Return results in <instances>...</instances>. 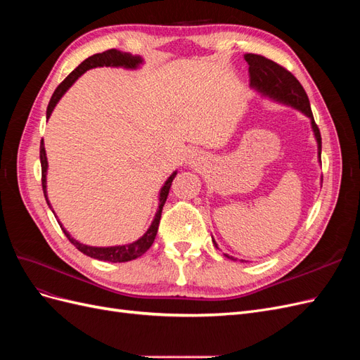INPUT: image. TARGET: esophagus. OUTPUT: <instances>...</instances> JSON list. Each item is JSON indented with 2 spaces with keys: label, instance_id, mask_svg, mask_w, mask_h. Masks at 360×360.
<instances>
[{
  "label": "esophagus",
  "instance_id": "esophagus-1",
  "mask_svg": "<svg viewBox=\"0 0 360 360\" xmlns=\"http://www.w3.org/2000/svg\"><path fill=\"white\" fill-rule=\"evenodd\" d=\"M198 156H200V155H195V153H193V155L191 156V162H193V163H195V162H200L201 158H198Z\"/></svg>",
  "mask_w": 360,
  "mask_h": 360
}]
</instances>
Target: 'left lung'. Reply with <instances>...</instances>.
Segmentation results:
<instances>
[{
	"label": "left lung",
	"instance_id": "8db88e82",
	"mask_svg": "<svg viewBox=\"0 0 360 360\" xmlns=\"http://www.w3.org/2000/svg\"><path fill=\"white\" fill-rule=\"evenodd\" d=\"M245 60L249 64V86L254 91H257L261 97L279 103L291 106L292 110L302 112L304 117L309 118L311 129L315 141H317V155H319V163L321 165V135L320 130L314 122V115L311 111V105L307 93H304L303 86L300 82L294 78V76L281 68L279 64L271 61L269 58H264L261 56H255V53H245ZM213 245L217 248V243L212 237ZM219 249V248H217ZM226 258L234 259L233 257L224 254ZM236 261V259H234Z\"/></svg>",
	"mask_w": 360,
	"mask_h": 360
}]
</instances>
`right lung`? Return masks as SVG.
Returning <instances> with one entry per match:
<instances>
[{
	"label": "right lung",
	"mask_w": 360,
	"mask_h": 360,
	"mask_svg": "<svg viewBox=\"0 0 360 360\" xmlns=\"http://www.w3.org/2000/svg\"><path fill=\"white\" fill-rule=\"evenodd\" d=\"M144 64V58L141 56H132L129 52H122L118 49H110L105 51L102 53H94V56L89 57L86 60H84L78 68H76L66 79H64L58 86L57 90L53 91L48 110H46V118L49 120L52 111L56 110L57 103L60 102L61 97L66 94V91L70 89V86L78 81V78L90 69H96V68H122L126 70H138L141 66ZM40 163H41V186H43V193H45L46 202L49 205V209L52 210V205L48 200V158H46V150H45V143H40ZM177 176V169L174 171L171 176L163 183V186L159 191V204H158V210L155 213L153 221H151L150 226L147 228V231L141 236L139 238H136L135 242L132 243H126V245H115V246H90V245H84L81 242L76 240L75 237H72V234L64 228V225L61 224V221L57 217L56 212L52 210V213L56 214L57 221L61 226L63 233L66 234V237L70 240V243H73L76 246V249L81 250V252L86 257H91L94 259H101V261H110V263H126V261H132L138 257H141L143 254L147 252V249L153 245L155 237L158 234V228H159V222H160V216H162V209L165 205V201L168 198L169 193V188L171 183L174 180V177Z\"/></svg>",
	"instance_id": "right-lung-1"
}]
</instances>
